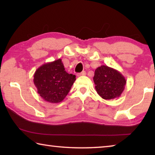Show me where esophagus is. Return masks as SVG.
I'll return each instance as SVG.
<instances>
[{"label": "esophagus", "mask_w": 155, "mask_h": 155, "mask_svg": "<svg viewBox=\"0 0 155 155\" xmlns=\"http://www.w3.org/2000/svg\"><path fill=\"white\" fill-rule=\"evenodd\" d=\"M85 75H86V72L85 71H83L81 73H78L77 77H82V76H85Z\"/></svg>", "instance_id": "1"}]
</instances>
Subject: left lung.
<instances>
[{
  "instance_id": "1",
  "label": "left lung",
  "mask_w": 155,
  "mask_h": 155,
  "mask_svg": "<svg viewBox=\"0 0 155 155\" xmlns=\"http://www.w3.org/2000/svg\"><path fill=\"white\" fill-rule=\"evenodd\" d=\"M93 79L97 93L105 100L118 98L127 84L124 77L119 71L104 65L96 68Z\"/></svg>"
}]
</instances>
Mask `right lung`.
<instances>
[{
    "label": "right lung",
    "instance_id": "obj_1",
    "mask_svg": "<svg viewBox=\"0 0 155 155\" xmlns=\"http://www.w3.org/2000/svg\"><path fill=\"white\" fill-rule=\"evenodd\" d=\"M33 77L38 93L44 101L51 103H61L76 80L75 75L65 71L61 59L41 65Z\"/></svg>",
    "mask_w": 155,
    "mask_h": 155
}]
</instances>
